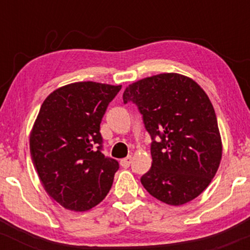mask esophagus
Instances as JSON below:
<instances>
[{"label": "esophagus", "instance_id": "esophagus-1", "mask_svg": "<svg viewBox=\"0 0 250 250\" xmlns=\"http://www.w3.org/2000/svg\"><path fill=\"white\" fill-rule=\"evenodd\" d=\"M130 163H131V156H128V157H125V159L121 160L120 165H121L122 168H128L129 166H130Z\"/></svg>", "mask_w": 250, "mask_h": 250}]
</instances>
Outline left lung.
Listing matches in <instances>:
<instances>
[{
	"instance_id": "1",
	"label": "left lung",
	"mask_w": 250,
	"mask_h": 250,
	"mask_svg": "<svg viewBox=\"0 0 250 250\" xmlns=\"http://www.w3.org/2000/svg\"><path fill=\"white\" fill-rule=\"evenodd\" d=\"M130 101L153 140V161L142 186L170 206L194 200L211 182L222 159L216 115L206 91L190 77L163 73L129 84L123 102Z\"/></svg>"
}]
</instances>
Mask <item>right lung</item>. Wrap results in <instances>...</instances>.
Segmentation results:
<instances>
[{"label": "right lung", "mask_w": 250, "mask_h": 250, "mask_svg": "<svg viewBox=\"0 0 250 250\" xmlns=\"http://www.w3.org/2000/svg\"><path fill=\"white\" fill-rule=\"evenodd\" d=\"M122 85L75 82L50 93L30 133L29 147L45 191L63 208L87 211L107 196L119 169L101 151L100 125Z\"/></svg>", "instance_id": "add662e5"}]
</instances>
